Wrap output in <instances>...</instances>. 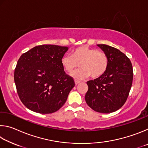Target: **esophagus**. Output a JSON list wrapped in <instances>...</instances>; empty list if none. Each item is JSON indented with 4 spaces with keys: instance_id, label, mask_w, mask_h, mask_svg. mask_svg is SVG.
<instances>
[{
    "instance_id": "esophagus-1",
    "label": "esophagus",
    "mask_w": 148,
    "mask_h": 148,
    "mask_svg": "<svg viewBox=\"0 0 148 148\" xmlns=\"http://www.w3.org/2000/svg\"><path fill=\"white\" fill-rule=\"evenodd\" d=\"M80 82H81L80 81H77V80H75V84H76V85L79 84Z\"/></svg>"
}]
</instances>
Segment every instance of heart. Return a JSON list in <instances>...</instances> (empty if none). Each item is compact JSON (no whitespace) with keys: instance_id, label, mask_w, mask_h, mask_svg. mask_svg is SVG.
Returning <instances> with one entry per match:
<instances>
[{"instance_id":"b5f03b06","label":"heart","mask_w":148,"mask_h":148,"mask_svg":"<svg viewBox=\"0 0 148 148\" xmlns=\"http://www.w3.org/2000/svg\"><path fill=\"white\" fill-rule=\"evenodd\" d=\"M61 62L62 68L68 73L73 72L79 64L82 69L71 74L72 77L78 81L90 76L92 78L102 76L107 71L109 60L104 51L83 46L72 50L71 56H64Z\"/></svg>"}]
</instances>
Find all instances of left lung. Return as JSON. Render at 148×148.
Returning a JSON list of instances; mask_svg holds the SVG:
<instances>
[{"mask_svg":"<svg viewBox=\"0 0 148 148\" xmlns=\"http://www.w3.org/2000/svg\"><path fill=\"white\" fill-rule=\"evenodd\" d=\"M109 60L106 72L102 76L87 82L85 99L95 112L109 114L119 110L126 102L131 90L133 70L130 59L115 47L97 45Z\"/></svg>","mask_w":148,"mask_h":148,"instance_id":"obj_1","label":"left lung"}]
</instances>
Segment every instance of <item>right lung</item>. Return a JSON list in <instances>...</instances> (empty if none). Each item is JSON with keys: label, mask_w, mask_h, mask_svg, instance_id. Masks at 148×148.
<instances>
[{"label": "right lung", "mask_w": 148, "mask_h": 148, "mask_svg": "<svg viewBox=\"0 0 148 148\" xmlns=\"http://www.w3.org/2000/svg\"><path fill=\"white\" fill-rule=\"evenodd\" d=\"M68 49L57 45H41L20 57L14 81L19 99L27 108L40 114H51L63 106L75 86L61 62Z\"/></svg>", "instance_id": "right-lung-1"}]
</instances>
